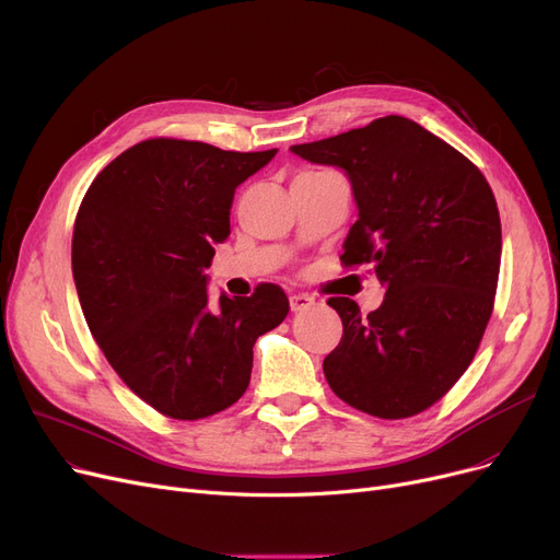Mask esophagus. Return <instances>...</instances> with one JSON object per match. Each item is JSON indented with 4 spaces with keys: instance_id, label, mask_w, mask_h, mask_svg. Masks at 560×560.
<instances>
[{
    "instance_id": "1",
    "label": "esophagus",
    "mask_w": 560,
    "mask_h": 560,
    "mask_svg": "<svg viewBox=\"0 0 560 560\" xmlns=\"http://www.w3.org/2000/svg\"><path fill=\"white\" fill-rule=\"evenodd\" d=\"M312 305H314V299H312V295H307V293H293V295H289L291 312H303V310H307Z\"/></svg>"
}]
</instances>
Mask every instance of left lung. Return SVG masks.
Masks as SVG:
<instances>
[{"instance_id":"left-lung-1","label":"left lung","mask_w":560,"mask_h":560,"mask_svg":"<svg viewBox=\"0 0 560 560\" xmlns=\"http://www.w3.org/2000/svg\"><path fill=\"white\" fill-rule=\"evenodd\" d=\"M291 151L346 170L359 219L341 265L369 267L386 287L369 316L343 295L327 301L343 320L323 359L327 384L384 420L430 409L470 366L495 305V194L464 153L400 115Z\"/></svg>"}]
</instances>
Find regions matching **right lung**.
<instances>
[{
    "instance_id": "obj_1",
    "label": "right lung",
    "mask_w": 560,
    "mask_h": 560,
    "mask_svg": "<svg viewBox=\"0 0 560 560\" xmlns=\"http://www.w3.org/2000/svg\"><path fill=\"white\" fill-rule=\"evenodd\" d=\"M276 151L153 138L117 155L83 196L72 235L83 316L121 382L162 416L199 420L235 405L257 337L289 314L271 282L210 305L203 273L230 235L237 185Z\"/></svg>"
}]
</instances>
